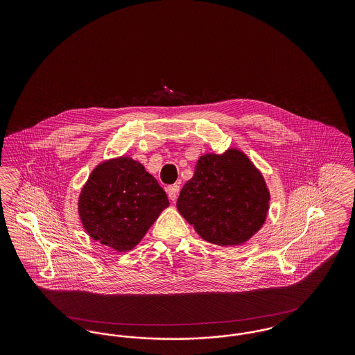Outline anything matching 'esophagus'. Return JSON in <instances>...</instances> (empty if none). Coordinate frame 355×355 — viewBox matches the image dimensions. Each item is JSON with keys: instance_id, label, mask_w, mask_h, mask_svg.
<instances>
[{"instance_id": "1", "label": "esophagus", "mask_w": 355, "mask_h": 355, "mask_svg": "<svg viewBox=\"0 0 355 355\" xmlns=\"http://www.w3.org/2000/svg\"><path fill=\"white\" fill-rule=\"evenodd\" d=\"M166 191H168V196H169L170 201L175 202V200H177V196H178V191H180V186H169V187L166 189Z\"/></svg>"}]
</instances>
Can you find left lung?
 <instances>
[{"mask_svg": "<svg viewBox=\"0 0 355 355\" xmlns=\"http://www.w3.org/2000/svg\"><path fill=\"white\" fill-rule=\"evenodd\" d=\"M270 194L261 173L236 149L205 154L177 200V209L207 242L232 246L261 229Z\"/></svg>", "mask_w": 355, "mask_h": 355, "instance_id": "obj_1", "label": "left lung"}]
</instances>
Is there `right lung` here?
<instances>
[{
    "mask_svg": "<svg viewBox=\"0 0 355 355\" xmlns=\"http://www.w3.org/2000/svg\"><path fill=\"white\" fill-rule=\"evenodd\" d=\"M168 206L166 193L157 180L139 162L122 157L93 170L80 196L78 211L89 236L126 252Z\"/></svg>",
    "mask_w": 355,
    "mask_h": 355,
    "instance_id": "right-lung-1",
    "label": "right lung"
}]
</instances>
